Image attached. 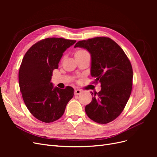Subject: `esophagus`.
Returning <instances> with one entry per match:
<instances>
[{
  "label": "esophagus",
  "mask_w": 157,
  "mask_h": 157,
  "mask_svg": "<svg viewBox=\"0 0 157 157\" xmlns=\"http://www.w3.org/2000/svg\"><path fill=\"white\" fill-rule=\"evenodd\" d=\"M80 93H81V90H78V89H76L75 90V96H78V95H79Z\"/></svg>",
  "instance_id": "obj_1"
}]
</instances>
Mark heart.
<instances>
[{"label":"heart","mask_w":157,"mask_h":157,"mask_svg":"<svg viewBox=\"0 0 157 157\" xmlns=\"http://www.w3.org/2000/svg\"><path fill=\"white\" fill-rule=\"evenodd\" d=\"M84 53H87V52L84 50H79L76 52L75 55H78V54H84Z\"/></svg>","instance_id":"heart-1"}]
</instances>
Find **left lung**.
I'll return each mask as SVG.
<instances>
[{
	"label": "left lung",
	"mask_w": 157,
	"mask_h": 157,
	"mask_svg": "<svg viewBox=\"0 0 157 157\" xmlns=\"http://www.w3.org/2000/svg\"><path fill=\"white\" fill-rule=\"evenodd\" d=\"M86 49L91 55V75L101 83L98 93L85 107L88 117L99 124H107L119 116L132 88L133 71L130 60L116 42L108 37L78 41L75 48Z\"/></svg>",
	"instance_id": "8db88e82"
}]
</instances>
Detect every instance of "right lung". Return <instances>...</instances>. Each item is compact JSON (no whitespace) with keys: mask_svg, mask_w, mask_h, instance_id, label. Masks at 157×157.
<instances>
[{"mask_svg":"<svg viewBox=\"0 0 157 157\" xmlns=\"http://www.w3.org/2000/svg\"><path fill=\"white\" fill-rule=\"evenodd\" d=\"M75 42L62 38H47L33 44L22 59L19 71L20 92L28 110L42 122L59 119L73 97L72 87L54 88L50 80L63 53Z\"/></svg>","mask_w":157,"mask_h":157,"instance_id":"1","label":"right lung"}]
</instances>
